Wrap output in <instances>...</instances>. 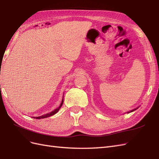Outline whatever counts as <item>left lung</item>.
Here are the masks:
<instances>
[{"label":"left lung","instance_id":"1","mask_svg":"<svg viewBox=\"0 0 159 159\" xmlns=\"http://www.w3.org/2000/svg\"><path fill=\"white\" fill-rule=\"evenodd\" d=\"M139 108V107H138V108H136V109H134V110H131L130 111H128V113H130V112H132V111H134V110H136V109H138Z\"/></svg>","mask_w":159,"mask_h":159}]
</instances>
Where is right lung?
<instances>
[{"label": "right lung", "instance_id": "1", "mask_svg": "<svg viewBox=\"0 0 159 159\" xmlns=\"http://www.w3.org/2000/svg\"><path fill=\"white\" fill-rule=\"evenodd\" d=\"M63 99H62L61 103V104H60L59 106L57 108H56V109H55V110H53V111H51L50 113L46 114H45V115H43V116H41L33 117V118H36V119H41V118H48V117L51 116H53V115H54V114H56V113L57 112V111L59 110V109L61 108V106H62V105H63Z\"/></svg>", "mask_w": 159, "mask_h": 159}]
</instances>
